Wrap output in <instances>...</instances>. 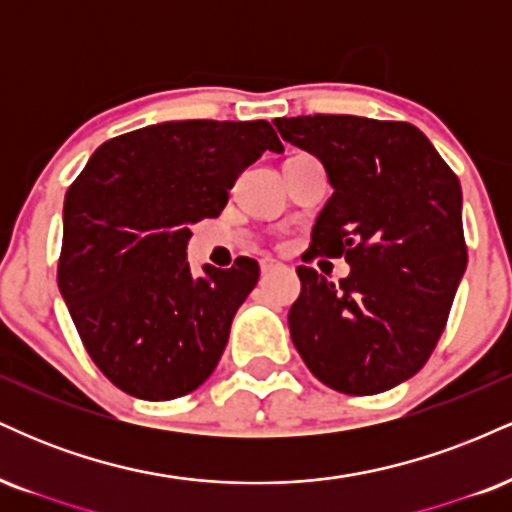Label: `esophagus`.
Instances as JSON below:
<instances>
[{
    "label": "esophagus",
    "instance_id": "1",
    "mask_svg": "<svg viewBox=\"0 0 512 512\" xmlns=\"http://www.w3.org/2000/svg\"><path fill=\"white\" fill-rule=\"evenodd\" d=\"M281 267H284V264L276 262V260H269V257H264V260L260 262V269H262V274H264V276L272 274V272H276V269H281Z\"/></svg>",
    "mask_w": 512,
    "mask_h": 512
}]
</instances>
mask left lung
<instances>
[{
  "mask_svg": "<svg viewBox=\"0 0 512 512\" xmlns=\"http://www.w3.org/2000/svg\"><path fill=\"white\" fill-rule=\"evenodd\" d=\"M274 125L320 158L334 190L303 262L327 255L351 267L339 284L296 269L293 346L332 390L378 395L419 373L445 330L467 269L460 180L409 122L303 115Z\"/></svg>",
  "mask_w": 512,
  "mask_h": 512,
  "instance_id": "obj_1",
  "label": "left lung"
}]
</instances>
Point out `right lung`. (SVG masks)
<instances>
[{"label": "right lung", "mask_w": 512, "mask_h": 512, "mask_svg": "<svg viewBox=\"0 0 512 512\" xmlns=\"http://www.w3.org/2000/svg\"><path fill=\"white\" fill-rule=\"evenodd\" d=\"M264 151V120L161 122L98 146L64 197L57 284L88 356L127 395L161 402L197 390L226 349L260 264H187L190 223L219 216Z\"/></svg>", "instance_id": "add662e5"}]
</instances>
